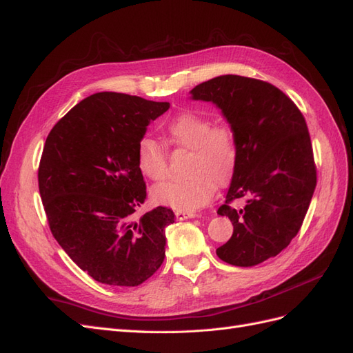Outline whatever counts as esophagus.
Listing matches in <instances>:
<instances>
[{"label": "esophagus", "mask_w": 353, "mask_h": 353, "mask_svg": "<svg viewBox=\"0 0 353 353\" xmlns=\"http://www.w3.org/2000/svg\"><path fill=\"white\" fill-rule=\"evenodd\" d=\"M175 216L178 221H184V219H190V218H196L199 216V213L196 212H183V210H176Z\"/></svg>", "instance_id": "34e87169"}]
</instances>
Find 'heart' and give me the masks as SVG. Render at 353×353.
<instances>
[{
    "label": "heart",
    "mask_w": 353,
    "mask_h": 353,
    "mask_svg": "<svg viewBox=\"0 0 353 353\" xmlns=\"http://www.w3.org/2000/svg\"><path fill=\"white\" fill-rule=\"evenodd\" d=\"M166 131L174 144L188 148L187 176L169 181L153 190L159 205L176 210H196L212 199L215 185H227L236 174L239 145L228 125L215 123L206 116L183 112L170 119ZM137 165L141 174L159 183L168 175L166 153L152 137H143L137 145Z\"/></svg>",
    "instance_id": "b5f03b06"
}]
</instances>
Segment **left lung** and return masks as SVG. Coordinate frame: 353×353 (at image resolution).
<instances>
[{"label":"left lung","instance_id":"1","mask_svg":"<svg viewBox=\"0 0 353 353\" xmlns=\"http://www.w3.org/2000/svg\"><path fill=\"white\" fill-rule=\"evenodd\" d=\"M212 101L236 134L239 163L218 209L232 222L216 249L234 266H254L284 250L301 230L316 185V168L302 112L270 82L222 74L191 90ZM242 201L240 208L230 203Z\"/></svg>","mask_w":353,"mask_h":353}]
</instances>
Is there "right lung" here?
Segmentation results:
<instances>
[{
	"label": "right lung",
	"mask_w": 353,
	"mask_h": 353,
	"mask_svg": "<svg viewBox=\"0 0 353 353\" xmlns=\"http://www.w3.org/2000/svg\"><path fill=\"white\" fill-rule=\"evenodd\" d=\"M169 103L97 92L52 126L38 184L52 236L95 281L135 287L165 259L174 212L159 206L134 219L147 191L137 145Z\"/></svg>",
	"instance_id": "obj_1"
}]
</instances>
